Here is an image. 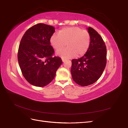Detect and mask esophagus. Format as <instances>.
<instances>
[{
    "label": "esophagus",
    "instance_id": "obj_1",
    "mask_svg": "<svg viewBox=\"0 0 128 128\" xmlns=\"http://www.w3.org/2000/svg\"><path fill=\"white\" fill-rule=\"evenodd\" d=\"M66 60L65 59H64V58H62V62H64Z\"/></svg>",
    "mask_w": 128,
    "mask_h": 128
}]
</instances>
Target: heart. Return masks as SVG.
I'll return each instance as SVG.
<instances>
[{"mask_svg": "<svg viewBox=\"0 0 128 128\" xmlns=\"http://www.w3.org/2000/svg\"><path fill=\"white\" fill-rule=\"evenodd\" d=\"M90 34L87 31L77 26L62 29L59 34H53L50 40V44L56 51L62 49L67 43V48L56 52L58 56L64 59L86 54L90 47Z\"/></svg>", "mask_w": 128, "mask_h": 128, "instance_id": "b5f03b06", "label": "heart"}]
</instances>
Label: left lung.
<instances>
[{
    "instance_id": "left-lung-1",
    "label": "left lung",
    "mask_w": 128,
    "mask_h": 128,
    "mask_svg": "<svg viewBox=\"0 0 128 128\" xmlns=\"http://www.w3.org/2000/svg\"><path fill=\"white\" fill-rule=\"evenodd\" d=\"M90 36V45L85 55L72 60L71 74L77 84L86 86L96 82L105 68L107 50L100 34L91 27L87 28Z\"/></svg>"
}]
</instances>
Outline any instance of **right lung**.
<instances>
[{"instance_id": "add662e5", "label": "right lung", "mask_w": 128, "mask_h": 128, "mask_svg": "<svg viewBox=\"0 0 128 128\" xmlns=\"http://www.w3.org/2000/svg\"><path fill=\"white\" fill-rule=\"evenodd\" d=\"M55 32L53 26L38 24L27 30L18 50L19 66L25 79L32 86L43 87L51 83L62 60L52 56L50 40Z\"/></svg>"}]
</instances>
